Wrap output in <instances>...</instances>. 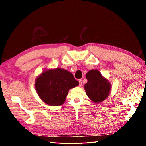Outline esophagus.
Segmentation results:
<instances>
[{"mask_svg": "<svg viewBox=\"0 0 146 146\" xmlns=\"http://www.w3.org/2000/svg\"><path fill=\"white\" fill-rule=\"evenodd\" d=\"M78 82H79V85L82 86V79H79Z\"/></svg>", "mask_w": 146, "mask_h": 146, "instance_id": "34e87169", "label": "esophagus"}]
</instances>
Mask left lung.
<instances>
[{
	"label": "left lung",
	"instance_id": "1",
	"mask_svg": "<svg viewBox=\"0 0 146 146\" xmlns=\"http://www.w3.org/2000/svg\"><path fill=\"white\" fill-rule=\"evenodd\" d=\"M86 77L88 82L85 85L87 96L95 103L100 102L105 99L110 94L111 85L102 76L98 70H91Z\"/></svg>",
	"mask_w": 146,
	"mask_h": 146
}]
</instances>
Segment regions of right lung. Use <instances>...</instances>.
Instances as JSON below:
<instances>
[{"label": "right lung", "instance_id": "1", "mask_svg": "<svg viewBox=\"0 0 146 146\" xmlns=\"http://www.w3.org/2000/svg\"><path fill=\"white\" fill-rule=\"evenodd\" d=\"M78 85L73 75L63 69L45 70L35 82L37 93L42 101L49 105H62L70 88Z\"/></svg>", "mask_w": 146, "mask_h": 146}]
</instances>
